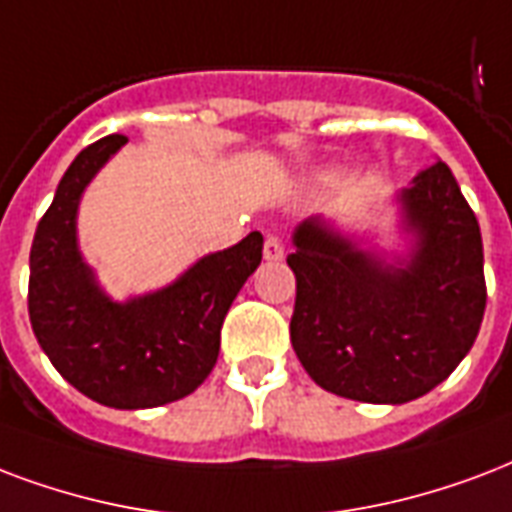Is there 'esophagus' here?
<instances>
[{"mask_svg": "<svg viewBox=\"0 0 512 512\" xmlns=\"http://www.w3.org/2000/svg\"><path fill=\"white\" fill-rule=\"evenodd\" d=\"M263 255H265V260H282V257H284L282 236L271 233V236H268V239H265V244H263Z\"/></svg>", "mask_w": 512, "mask_h": 512, "instance_id": "1", "label": "esophagus"}]
</instances>
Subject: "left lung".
I'll list each match as a JSON object with an SVG mask.
<instances>
[{
	"instance_id": "1",
	"label": "left lung",
	"mask_w": 512,
	"mask_h": 512,
	"mask_svg": "<svg viewBox=\"0 0 512 512\" xmlns=\"http://www.w3.org/2000/svg\"><path fill=\"white\" fill-rule=\"evenodd\" d=\"M419 249L392 268L317 220L295 230L292 349L322 389L360 403H408L446 381L486 311L483 241L454 174L438 161L403 193Z\"/></svg>"
}]
</instances>
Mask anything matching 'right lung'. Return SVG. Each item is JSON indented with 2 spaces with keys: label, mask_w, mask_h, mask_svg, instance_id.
<instances>
[{
  "label": "right lung",
  "mask_w": 512,
  "mask_h": 512,
  "mask_svg": "<svg viewBox=\"0 0 512 512\" xmlns=\"http://www.w3.org/2000/svg\"><path fill=\"white\" fill-rule=\"evenodd\" d=\"M128 136L88 144L58 182L29 255V319L53 368L109 408H155L182 400L212 373L230 303L263 260L252 230L236 247L190 268L166 290L112 303L93 282L74 239L85 185Z\"/></svg>",
  "instance_id": "1"
}]
</instances>
